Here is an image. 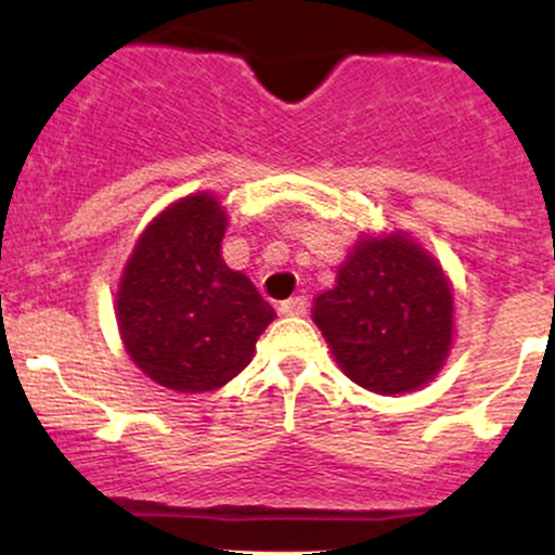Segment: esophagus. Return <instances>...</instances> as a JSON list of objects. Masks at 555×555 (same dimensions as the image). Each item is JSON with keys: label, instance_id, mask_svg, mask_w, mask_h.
I'll return each instance as SVG.
<instances>
[{"label": "esophagus", "instance_id": "1", "mask_svg": "<svg viewBox=\"0 0 555 555\" xmlns=\"http://www.w3.org/2000/svg\"><path fill=\"white\" fill-rule=\"evenodd\" d=\"M279 313L282 315H305L308 313V299L305 297H289L279 305Z\"/></svg>", "mask_w": 555, "mask_h": 555}]
</instances>
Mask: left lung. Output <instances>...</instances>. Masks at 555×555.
<instances>
[{"label": "left lung", "instance_id": "left-lung-1", "mask_svg": "<svg viewBox=\"0 0 555 555\" xmlns=\"http://www.w3.org/2000/svg\"><path fill=\"white\" fill-rule=\"evenodd\" d=\"M313 321L347 378L384 393L430 384L454 344V292L406 232L362 234L313 299Z\"/></svg>", "mask_w": 555, "mask_h": 555}]
</instances>
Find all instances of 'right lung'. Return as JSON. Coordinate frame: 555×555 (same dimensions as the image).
Returning a JSON list of instances; mask_svg holds the SVG:
<instances>
[{"instance_id":"obj_1","label":"right lung","mask_w":555,"mask_h":555,"mask_svg":"<svg viewBox=\"0 0 555 555\" xmlns=\"http://www.w3.org/2000/svg\"><path fill=\"white\" fill-rule=\"evenodd\" d=\"M227 224L214 193L184 195L143 229L119 276L114 313L125 352L177 393L229 384L276 318L250 279L221 258Z\"/></svg>"}]
</instances>
